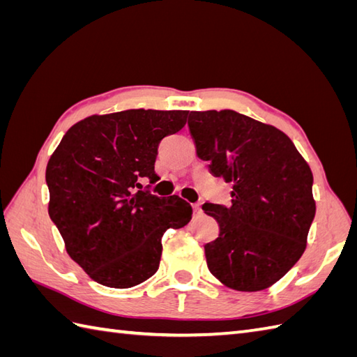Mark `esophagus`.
<instances>
[{
  "instance_id": "1",
  "label": "esophagus",
  "mask_w": 357,
  "mask_h": 357,
  "mask_svg": "<svg viewBox=\"0 0 357 357\" xmlns=\"http://www.w3.org/2000/svg\"><path fill=\"white\" fill-rule=\"evenodd\" d=\"M202 215V210H201V206L199 204H193V216H201Z\"/></svg>"
}]
</instances>
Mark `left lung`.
Instances as JSON below:
<instances>
[{
    "mask_svg": "<svg viewBox=\"0 0 357 357\" xmlns=\"http://www.w3.org/2000/svg\"><path fill=\"white\" fill-rule=\"evenodd\" d=\"M188 128L210 172L233 185L230 206H202L219 224L204 247L208 270L233 290H264L304 253L313 173L284 132L234 110L190 112Z\"/></svg>",
    "mask_w": 357,
    "mask_h": 357,
    "instance_id": "obj_1",
    "label": "left lung"
}]
</instances>
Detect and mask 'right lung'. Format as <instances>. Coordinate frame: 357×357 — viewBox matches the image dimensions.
<instances>
[{
  "mask_svg": "<svg viewBox=\"0 0 357 357\" xmlns=\"http://www.w3.org/2000/svg\"><path fill=\"white\" fill-rule=\"evenodd\" d=\"M187 115L133 109L89 116L67 130L50 156L49 216L67 253L98 284L130 288L153 276L164 233L192 219L183 198L150 192L159 181V142L179 132Z\"/></svg>",
  "mask_w": 357,
  "mask_h": 357,
  "instance_id": "right-lung-1",
  "label": "right lung"
}]
</instances>
